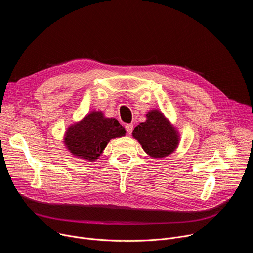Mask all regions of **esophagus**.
<instances>
[{"label":"esophagus","mask_w":253,"mask_h":253,"mask_svg":"<svg viewBox=\"0 0 253 253\" xmlns=\"http://www.w3.org/2000/svg\"><path fill=\"white\" fill-rule=\"evenodd\" d=\"M125 129H126L128 134H131L132 131H133V124H126L125 125Z\"/></svg>","instance_id":"esophagus-1"}]
</instances>
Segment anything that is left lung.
Segmentation results:
<instances>
[{
    "mask_svg": "<svg viewBox=\"0 0 253 253\" xmlns=\"http://www.w3.org/2000/svg\"><path fill=\"white\" fill-rule=\"evenodd\" d=\"M132 134L144 151L154 158L171 154L178 145L176 131L163 114L156 110L149 112L147 120L140 123Z\"/></svg>",
    "mask_w": 253,
    "mask_h": 253,
    "instance_id": "obj_1",
    "label": "left lung"
}]
</instances>
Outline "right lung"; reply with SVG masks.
Wrapping results in <instances>:
<instances>
[{"mask_svg":"<svg viewBox=\"0 0 253 253\" xmlns=\"http://www.w3.org/2000/svg\"><path fill=\"white\" fill-rule=\"evenodd\" d=\"M126 133L114 118H105L101 112H92L66 132L65 143L75 156L94 161L98 159L108 142Z\"/></svg>","mask_w":253,"mask_h":253,"instance_id":"obj_1","label":"right lung"}]
</instances>
